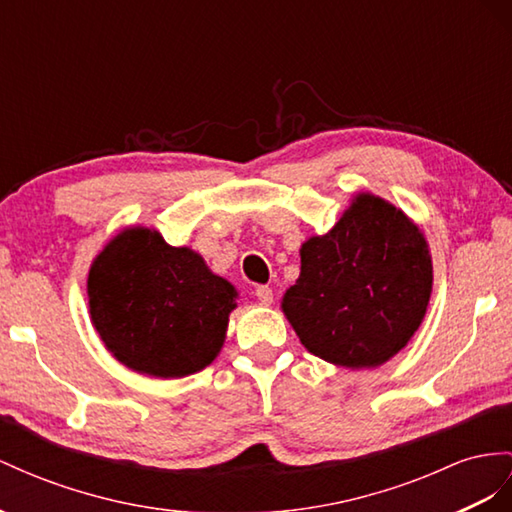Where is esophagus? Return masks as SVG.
Instances as JSON below:
<instances>
[{"label": "esophagus", "instance_id": "1", "mask_svg": "<svg viewBox=\"0 0 512 512\" xmlns=\"http://www.w3.org/2000/svg\"><path fill=\"white\" fill-rule=\"evenodd\" d=\"M253 294H255V298L259 300L261 305H270L272 303V290H270L268 285H257Z\"/></svg>", "mask_w": 512, "mask_h": 512}]
</instances>
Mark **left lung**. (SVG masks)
<instances>
[{
	"label": "left lung",
	"mask_w": 512,
	"mask_h": 512,
	"mask_svg": "<svg viewBox=\"0 0 512 512\" xmlns=\"http://www.w3.org/2000/svg\"><path fill=\"white\" fill-rule=\"evenodd\" d=\"M430 290L424 235L400 209L359 194L329 233L300 248V277L283 311L311 355L374 368L413 337Z\"/></svg>",
	"instance_id": "8db88e82"
}]
</instances>
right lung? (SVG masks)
Masks as SVG:
<instances>
[{
    "label": "right lung",
    "instance_id": "obj_1",
    "mask_svg": "<svg viewBox=\"0 0 512 512\" xmlns=\"http://www.w3.org/2000/svg\"><path fill=\"white\" fill-rule=\"evenodd\" d=\"M235 296L201 255L151 229L116 235L88 274L103 344L127 368L157 378L188 376L216 359Z\"/></svg>",
    "mask_w": 512,
    "mask_h": 512
}]
</instances>
